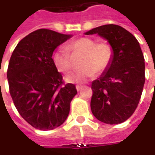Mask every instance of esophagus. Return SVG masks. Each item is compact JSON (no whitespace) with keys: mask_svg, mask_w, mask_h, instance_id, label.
<instances>
[{"mask_svg":"<svg viewBox=\"0 0 155 155\" xmlns=\"http://www.w3.org/2000/svg\"><path fill=\"white\" fill-rule=\"evenodd\" d=\"M82 88H83V86H82V85H76V89H77V91H79Z\"/></svg>","mask_w":155,"mask_h":155,"instance_id":"34e87169","label":"esophagus"}]
</instances>
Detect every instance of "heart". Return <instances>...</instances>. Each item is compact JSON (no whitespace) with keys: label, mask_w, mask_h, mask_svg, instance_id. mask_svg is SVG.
<instances>
[{"label":"heart","mask_w":155,"mask_h":155,"mask_svg":"<svg viewBox=\"0 0 155 155\" xmlns=\"http://www.w3.org/2000/svg\"><path fill=\"white\" fill-rule=\"evenodd\" d=\"M71 56L82 55L79 61L80 70L65 78L71 84H82L94 77L95 72L101 73L109 66L112 58V49L108 43L98 42L91 38L83 37L71 42L66 49L60 48L54 53L52 60L57 70L67 73L71 68Z\"/></svg>","instance_id":"b5f03b06"}]
</instances>
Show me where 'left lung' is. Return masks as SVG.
<instances>
[{
  "mask_svg": "<svg viewBox=\"0 0 155 155\" xmlns=\"http://www.w3.org/2000/svg\"><path fill=\"white\" fill-rule=\"evenodd\" d=\"M98 34L112 49L109 66L91 84V109L94 116L107 124L125 122L139 104L145 83V62L138 40L123 27L104 25L84 34Z\"/></svg>",
  "mask_w": 155,
  "mask_h": 155,
  "instance_id": "left-lung-1",
  "label": "left lung"
}]
</instances>
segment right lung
Returning a JSON list of instances; mask_svg holds the SVG:
<instances>
[{
    "label": "right lung",
    "instance_id": "obj_1",
    "mask_svg": "<svg viewBox=\"0 0 155 155\" xmlns=\"http://www.w3.org/2000/svg\"><path fill=\"white\" fill-rule=\"evenodd\" d=\"M71 37L49 29L36 30L21 39L10 58L9 92L20 115L33 128L51 130L68 116L78 91L72 84H63L51 57Z\"/></svg>",
    "mask_w": 155,
    "mask_h": 155
}]
</instances>
